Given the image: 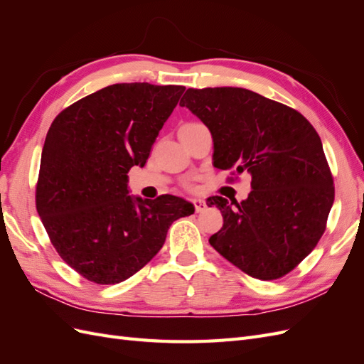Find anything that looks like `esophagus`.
<instances>
[{"instance_id": "34e87169", "label": "esophagus", "mask_w": 364, "mask_h": 364, "mask_svg": "<svg viewBox=\"0 0 364 364\" xmlns=\"http://www.w3.org/2000/svg\"><path fill=\"white\" fill-rule=\"evenodd\" d=\"M193 203H194V208H196V213H202L206 209V202L202 200V199H193Z\"/></svg>"}]
</instances>
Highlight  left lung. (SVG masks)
<instances>
[{"mask_svg": "<svg viewBox=\"0 0 364 364\" xmlns=\"http://www.w3.org/2000/svg\"><path fill=\"white\" fill-rule=\"evenodd\" d=\"M179 105L211 132L214 167L252 176L246 200H206L223 215L209 245L252 278L287 274L316 247L334 202L317 132L294 109L243 87H190Z\"/></svg>", "mask_w": 364, "mask_h": 364, "instance_id": "1", "label": "left lung"}]
</instances>
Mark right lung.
Wrapping results in <instances>:
<instances>
[{
  "label": "right lung",
  "mask_w": 364,
  "mask_h": 364,
  "mask_svg": "<svg viewBox=\"0 0 364 364\" xmlns=\"http://www.w3.org/2000/svg\"><path fill=\"white\" fill-rule=\"evenodd\" d=\"M185 86L117 83L54 118L42 149L36 209L60 258L95 284H118L161 250L182 197L129 196V170L144 167Z\"/></svg>",
  "instance_id": "1"
}]
</instances>
